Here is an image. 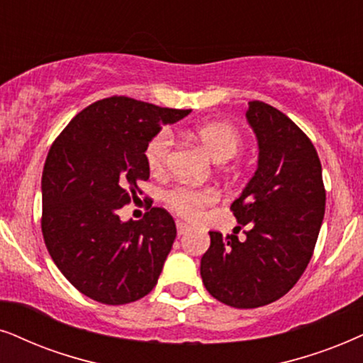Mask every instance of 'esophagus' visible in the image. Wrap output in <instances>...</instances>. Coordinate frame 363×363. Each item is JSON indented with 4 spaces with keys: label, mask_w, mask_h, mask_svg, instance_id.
Segmentation results:
<instances>
[{
    "label": "esophagus",
    "mask_w": 363,
    "mask_h": 363,
    "mask_svg": "<svg viewBox=\"0 0 363 363\" xmlns=\"http://www.w3.org/2000/svg\"><path fill=\"white\" fill-rule=\"evenodd\" d=\"M176 226H177V235L179 236L186 235V233L189 231V226H187V224H184V223H181V221H177Z\"/></svg>",
    "instance_id": "obj_1"
}]
</instances>
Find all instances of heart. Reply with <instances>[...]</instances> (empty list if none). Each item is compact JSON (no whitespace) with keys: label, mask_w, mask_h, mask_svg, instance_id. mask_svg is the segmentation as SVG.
Returning <instances> with one entry per match:
<instances>
[{"label":"heart","mask_w":363,"mask_h":363,"mask_svg":"<svg viewBox=\"0 0 363 363\" xmlns=\"http://www.w3.org/2000/svg\"><path fill=\"white\" fill-rule=\"evenodd\" d=\"M196 137L208 150V154L216 162H224L235 155L241 147V135L235 127L228 123L209 122L196 128ZM172 147V134L167 128H162L145 145V160L154 174L162 172L167 166L169 154ZM218 199L213 189H197L189 186H177L166 194V203L174 213L196 221L201 218L204 209H208Z\"/></svg>","instance_id":"b5f03b06"}]
</instances>
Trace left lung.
<instances>
[{"label": "left lung", "mask_w": 363, "mask_h": 363, "mask_svg": "<svg viewBox=\"0 0 363 363\" xmlns=\"http://www.w3.org/2000/svg\"><path fill=\"white\" fill-rule=\"evenodd\" d=\"M258 167L231 211L233 235L211 231L201 277L211 295L235 308H258L295 286L310 263L325 214L318 154L301 128L272 105L247 104ZM246 225L241 240L237 231Z\"/></svg>", "instance_id": "left-lung-1"}]
</instances>
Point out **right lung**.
<instances>
[{
    "label": "right lung",
    "mask_w": 363,
    "mask_h": 363,
    "mask_svg": "<svg viewBox=\"0 0 363 363\" xmlns=\"http://www.w3.org/2000/svg\"><path fill=\"white\" fill-rule=\"evenodd\" d=\"M189 113L110 97L82 110L53 142L41 176V231L63 277L91 300L130 303L157 284L176 240L172 216L152 208L140 221H121L117 211L149 179L147 142Z\"/></svg>",
    "instance_id": "right-lung-1"
}]
</instances>
